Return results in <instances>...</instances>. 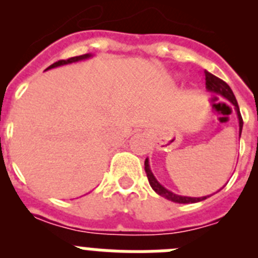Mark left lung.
I'll return each instance as SVG.
<instances>
[{
  "label": "left lung",
  "mask_w": 258,
  "mask_h": 258,
  "mask_svg": "<svg viewBox=\"0 0 258 258\" xmlns=\"http://www.w3.org/2000/svg\"><path fill=\"white\" fill-rule=\"evenodd\" d=\"M206 74V88L208 92L214 93V94H218L221 97L226 98L227 101L232 104V106L235 107L236 115H238V120H239V137L241 134V129H243V118H241L240 115V109H239L238 102H236V98L232 93L231 88L227 85L225 81H222L221 79H218L217 76H214L212 75L211 72L206 71L204 72ZM145 170L146 174H147V178H149L150 186L152 187V190L155 191L156 194H159L160 197L165 198V199L170 200V202L174 203H179V204H190V203H198L202 202V200H206L208 197H202V198H191V197H182V195H177V194L172 192L168 188H165L160 182L157 181L155 178L154 173L151 172V168H150V161L149 159H146L145 161Z\"/></svg>",
  "instance_id": "8db88e82"
}]
</instances>
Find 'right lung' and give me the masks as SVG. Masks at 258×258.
<instances>
[{"mask_svg":"<svg viewBox=\"0 0 258 258\" xmlns=\"http://www.w3.org/2000/svg\"><path fill=\"white\" fill-rule=\"evenodd\" d=\"M93 54H84V55H79V56H74V58H70L67 59V60H59V61H55L54 64H51L50 67H47L46 70H51V68H55V67H60V66H66V64H71V63H76V61H80V60H86V59L92 58Z\"/></svg>","mask_w":258,"mask_h":258,"instance_id":"obj_1","label":"right lung"}]
</instances>
